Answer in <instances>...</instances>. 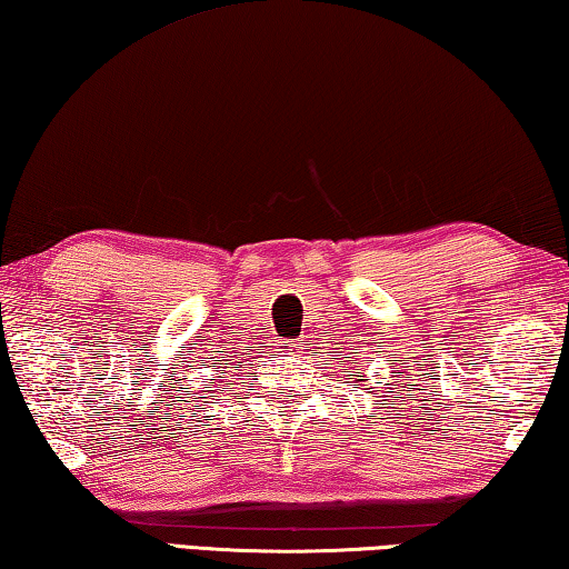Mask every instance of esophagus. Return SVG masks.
Instances as JSON below:
<instances>
[{
	"instance_id": "obj_1",
	"label": "esophagus",
	"mask_w": 569,
	"mask_h": 569,
	"mask_svg": "<svg viewBox=\"0 0 569 569\" xmlns=\"http://www.w3.org/2000/svg\"><path fill=\"white\" fill-rule=\"evenodd\" d=\"M300 345L302 342H292V345H287V347H290V350H300Z\"/></svg>"
}]
</instances>
